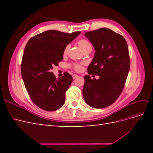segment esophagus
<instances>
[{"mask_svg": "<svg viewBox=\"0 0 153 153\" xmlns=\"http://www.w3.org/2000/svg\"><path fill=\"white\" fill-rule=\"evenodd\" d=\"M77 77H78V75H76V74H74V75H73V79H75V78H76Z\"/></svg>", "mask_w": 153, "mask_h": 153, "instance_id": "esophagus-1", "label": "esophagus"}]
</instances>
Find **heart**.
Returning <instances> with one entry per match:
<instances>
[{"mask_svg": "<svg viewBox=\"0 0 153 153\" xmlns=\"http://www.w3.org/2000/svg\"><path fill=\"white\" fill-rule=\"evenodd\" d=\"M78 45L79 46L80 48L82 50V51L85 50V49H87L89 48H92V46L91 43L87 40L85 39H82L78 41ZM69 48V45L66 46V47L64 49V54H66L68 52ZM73 68L76 71H80L82 69V66L81 64H75L73 65Z\"/></svg>", "mask_w": 153, "mask_h": 153, "instance_id": "b5f03b06", "label": "heart"}]
</instances>
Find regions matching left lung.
<instances>
[{
    "mask_svg": "<svg viewBox=\"0 0 153 153\" xmlns=\"http://www.w3.org/2000/svg\"><path fill=\"white\" fill-rule=\"evenodd\" d=\"M95 50L85 75L82 94L86 103L92 108H103L114 103L122 92L129 71L130 59L124 37L108 28L85 33Z\"/></svg>",
    "mask_w": 153,
    "mask_h": 153,
    "instance_id": "8db88e82",
    "label": "left lung"
}]
</instances>
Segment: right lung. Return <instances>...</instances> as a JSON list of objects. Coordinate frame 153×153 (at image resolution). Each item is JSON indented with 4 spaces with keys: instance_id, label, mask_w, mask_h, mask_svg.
I'll list each match as a JSON object with an SVG mask.
<instances>
[{
    "instance_id": "add662e5",
    "label": "right lung",
    "mask_w": 153,
    "mask_h": 153,
    "mask_svg": "<svg viewBox=\"0 0 153 153\" xmlns=\"http://www.w3.org/2000/svg\"><path fill=\"white\" fill-rule=\"evenodd\" d=\"M81 33L49 30L27 42L21 65L26 89L34 103L46 111H54L65 103V94L73 81L68 72L56 78L51 69L63 59L64 49Z\"/></svg>"
}]
</instances>
